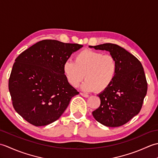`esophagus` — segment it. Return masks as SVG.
Returning a JSON list of instances; mask_svg holds the SVG:
<instances>
[{
	"mask_svg": "<svg viewBox=\"0 0 158 158\" xmlns=\"http://www.w3.org/2000/svg\"><path fill=\"white\" fill-rule=\"evenodd\" d=\"M80 94H81L82 96H83V97H85V98H88L89 97V95H88V94H84V93H80Z\"/></svg>",
	"mask_w": 158,
	"mask_h": 158,
	"instance_id": "obj_1",
	"label": "esophagus"
}]
</instances>
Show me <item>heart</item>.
Segmentation results:
<instances>
[{
  "label": "heart",
  "instance_id": "1",
  "mask_svg": "<svg viewBox=\"0 0 158 158\" xmlns=\"http://www.w3.org/2000/svg\"><path fill=\"white\" fill-rule=\"evenodd\" d=\"M63 71L67 81L73 87L78 86L84 77L83 90L102 92L109 88L115 79L117 62L115 57L110 54L84 49L77 53L74 62L68 60L64 64Z\"/></svg>",
  "mask_w": 158,
  "mask_h": 158
}]
</instances>
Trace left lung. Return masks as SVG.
I'll list each match as a JSON object with an SVG mask.
<instances>
[{"label":"left lung","mask_w":158,"mask_h":158,"mask_svg":"<svg viewBox=\"0 0 158 158\" xmlns=\"http://www.w3.org/2000/svg\"><path fill=\"white\" fill-rule=\"evenodd\" d=\"M89 47L109 51L117 62L115 79L109 88L98 95L100 105L92 115L104 126H123L140 112L147 94V82L142 64L132 53L116 44Z\"/></svg>","instance_id":"1"}]
</instances>
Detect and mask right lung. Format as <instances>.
Instances as JSON below:
<instances>
[{
  "instance_id": "1",
  "label": "right lung",
  "mask_w": 158,
  "mask_h": 158,
  "mask_svg": "<svg viewBox=\"0 0 158 158\" xmlns=\"http://www.w3.org/2000/svg\"><path fill=\"white\" fill-rule=\"evenodd\" d=\"M82 47L46 39L17 57L9 90L13 108L26 122L35 126L55 122L79 93L67 81L63 66Z\"/></svg>"
}]
</instances>
